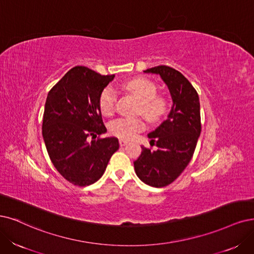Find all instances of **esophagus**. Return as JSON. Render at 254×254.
Masks as SVG:
<instances>
[{"mask_svg": "<svg viewBox=\"0 0 254 254\" xmlns=\"http://www.w3.org/2000/svg\"><path fill=\"white\" fill-rule=\"evenodd\" d=\"M127 143H128V141H127V140H125V139H120V140H119L120 146H125V145H127Z\"/></svg>", "mask_w": 254, "mask_h": 254, "instance_id": "34e87169", "label": "esophagus"}]
</instances>
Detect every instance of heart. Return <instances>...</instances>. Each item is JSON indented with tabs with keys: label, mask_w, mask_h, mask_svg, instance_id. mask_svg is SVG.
I'll return each instance as SVG.
<instances>
[{
	"label": "heart",
	"mask_w": 254,
	"mask_h": 254,
	"mask_svg": "<svg viewBox=\"0 0 254 254\" xmlns=\"http://www.w3.org/2000/svg\"><path fill=\"white\" fill-rule=\"evenodd\" d=\"M124 88L133 93L141 101L139 112L149 121L160 118L167 109L164 97L157 95V86L145 77H135L124 83ZM117 92L112 86L102 90L99 96V109L103 115L110 116L115 111ZM144 122L138 118H117L110 124V132L121 139H132L144 128Z\"/></svg>",
	"instance_id": "b5f03b06"
}]
</instances>
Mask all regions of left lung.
I'll use <instances>...</instances> for the list:
<instances>
[{
  "label": "left lung",
  "mask_w": 254,
  "mask_h": 254,
  "mask_svg": "<svg viewBox=\"0 0 254 254\" xmlns=\"http://www.w3.org/2000/svg\"><path fill=\"white\" fill-rule=\"evenodd\" d=\"M144 73L160 75L170 90L173 107L167 118L147 135L156 149L141 146L134 167L145 184L164 187L173 183L191 160L201 134L200 100L189 79L168 65H158Z\"/></svg>",
  "instance_id": "1"
}]
</instances>
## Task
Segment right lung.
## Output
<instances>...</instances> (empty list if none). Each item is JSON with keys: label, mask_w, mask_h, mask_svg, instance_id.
<instances>
[{"label": "right lung", "mask_w": 254, "mask_h": 254, "mask_svg": "<svg viewBox=\"0 0 254 254\" xmlns=\"http://www.w3.org/2000/svg\"><path fill=\"white\" fill-rule=\"evenodd\" d=\"M115 75H101L83 65L72 68L49 91L43 137L50 160L65 180L87 186L99 180L112 155L119 148L107 132L99 109V96ZM99 138L95 139L97 135ZM92 137L89 143L87 138Z\"/></svg>", "instance_id": "right-lung-1"}]
</instances>
